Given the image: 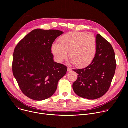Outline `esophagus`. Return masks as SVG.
I'll use <instances>...</instances> for the list:
<instances>
[{
    "label": "esophagus",
    "instance_id": "34e87169",
    "mask_svg": "<svg viewBox=\"0 0 128 128\" xmlns=\"http://www.w3.org/2000/svg\"><path fill=\"white\" fill-rule=\"evenodd\" d=\"M71 70H72V69H71V68H69V67H68V68H67V71H68V72L71 71Z\"/></svg>",
    "mask_w": 128,
    "mask_h": 128
}]
</instances>
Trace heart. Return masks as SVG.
<instances>
[{"instance_id":"1","label":"heart","mask_w":128,"mask_h":128,"mask_svg":"<svg viewBox=\"0 0 128 128\" xmlns=\"http://www.w3.org/2000/svg\"><path fill=\"white\" fill-rule=\"evenodd\" d=\"M60 44H53L52 52L56 60L62 62L67 57L78 68L89 65L93 61L97 52V42L92 36L84 32H71L60 38Z\"/></svg>"}]
</instances>
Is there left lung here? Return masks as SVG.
<instances>
[{"mask_svg":"<svg viewBox=\"0 0 128 128\" xmlns=\"http://www.w3.org/2000/svg\"><path fill=\"white\" fill-rule=\"evenodd\" d=\"M97 52L88 66L74 70L78 74L73 89L78 96L88 100L99 98L105 95L114 76L116 63L112 46L102 36L96 35Z\"/></svg>","mask_w":128,"mask_h":128,"instance_id":"left-lung-1","label":"left lung"}]
</instances>
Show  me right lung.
<instances>
[{
  "instance_id": "right-lung-1",
  "label": "right lung",
  "mask_w": 128,
  "mask_h": 128,
  "mask_svg": "<svg viewBox=\"0 0 128 128\" xmlns=\"http://www.w3.org/2000/svg\"><path fill=\"white\" fill-rule=\"evenodd\" d=\"M64 32L57 30H32L14 50L12 72L23 93L36 101L50 97L67 67L54 60L52 46Z\"/></svg>"
}]
</instances>
